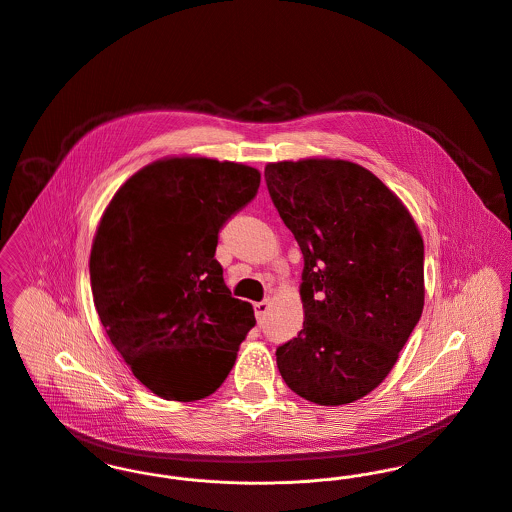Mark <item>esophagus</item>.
Listing matches in <instances>:
<instances>
[{"instance_id":"1","label":"esophagus","mask_w":512,"mask_h":512,"mask_svg":"<svg viewBox=\"0 0 512 512\" xmlns=\"http://www.w3.org/2000/svg\"><path fill=\"white\" fill-rule=\"evenodd\" d=\"M269 308H271V300H269V298H265V300H261V302H257V304H255V316H257V320H259V322L267 316Z\"/></svg>"}]
</instances>
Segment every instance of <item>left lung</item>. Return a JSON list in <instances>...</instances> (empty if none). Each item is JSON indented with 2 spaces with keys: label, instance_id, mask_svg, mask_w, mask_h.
<instances>
[{
  "label": "left lung",
  "instance_id": "8db88e82",
  "mask_svg": "<svg viewBox=\"0 0 512 512\" xmlns=\"http://www.w3.org/2000/svg\"><path fill=\"white\" fill-rule=\"evenodd\" d=\"M265 180L304 257V324L277 347L284 383L322 406L365 397L422 316V235L397 194L355 163H269Z\"/></svg>",
  "mask_w": 512,
  "mask_h": 512
}]
</instances>
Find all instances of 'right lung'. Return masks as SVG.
<instances>
[{"label":"right lung","instance_id":"1","mask_svg":"<svg viewBox=\"0 0 512 512\" xmlns=\"http://www.w3.org/2000/svg\"><path fill=\"white\" fill-rule=\"evenodd\" d=\"M253 167L206 157L135 172L106 208L90 253L100 322L133 375L157 397H210L255 326L216 261L218 233L259 190Z\"/></svg>","mask_w":512,"mask_h":512}]
</instances>
